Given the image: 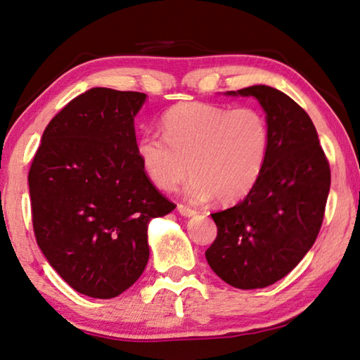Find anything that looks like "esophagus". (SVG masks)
I'll return each mask as SVG.
<instances>
[{"label":"esophagus","instance_id":"esophagus-1","mask_svg":"<svg viewBox=\"0 0 360 360\" xmlns=\"http://www.w3.org/2000/svg\"><path fill=\"white\" fill-rule=\"evenodd\" d=\"M177 210H179V213L181 214V216H185V218H191V216H194L195 214V212L193 208H189V207H186V205H180L177 207Z\"/></svg>","mask_w":360,"mask_h":360}]
</instances>
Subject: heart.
<instances>
[{"instance_id": "heart-1", "label": "heart", "mask_w": 360, "mask_h": 360, "mask_svg": "<svg viewBox=\"0 0 360 360\" xmlns=\"http://www.w3.org/2000/svg\"><path fill=\"white\" fill-rule=\"evenodd\" d=\"M161 125L165 136L147 131L136 141L142 171L161 191H175L189 171L185 193L194 202L216 198L232 205L252 191L269 148L260 111L186 101L172 106Z\"/></svg>"}]
</instances>
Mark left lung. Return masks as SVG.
I'll list each match as a JSON object with an SVG mask.
<instances>
[{
    "mask_svg": "<svg viewBox=\"0 0 360 360\" xmlns=\"http://www.w3.org/2000/svg\"><path fill=\"white\" fill-rule=\"evenodd\" d=\"M227 97H254L269 128L266 162L243 202L213 213L218 236L205 257L216 274L241 290L285 277L320 232L330 169L309 114L287 94L255 84Z\"/></svg>",
    "mask_w": 360,
    "mask_h": 360,
    "instance_id": "1",
    "label": "left lung"
}]
</instances>
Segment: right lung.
Segmentation results:
<instances>
[{"mask_svg": "<svg viewBox=\"0 0 360 360\" xmlns=\"http://www.w3.org/2000/svg\"><path fill=\"white\" fill-rule=\"evenodd\" d=\"M141 92L92 87L42 134L30 169L34 233L46 262L78 293H124L148 262L147 229L175 208L136 155Z\"/></svg>", "mask_w": 360, "mask_h": 360, "instance_id": "add662e5", "label": "right lung"}]
</instances>
